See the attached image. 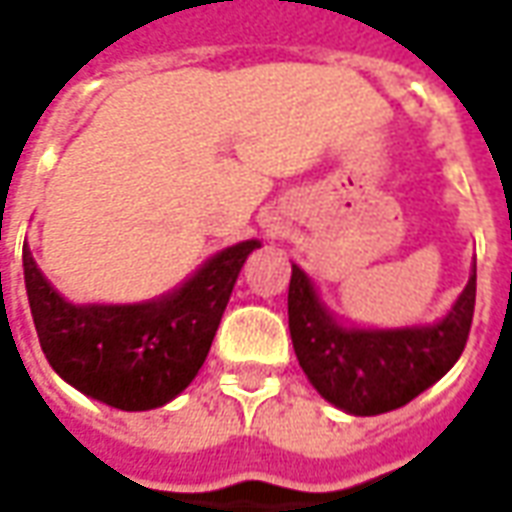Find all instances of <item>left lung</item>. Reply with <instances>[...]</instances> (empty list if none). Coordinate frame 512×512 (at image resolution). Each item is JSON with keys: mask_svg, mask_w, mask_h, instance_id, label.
<instances>
[{"mask_svg": "<svg viewBox=\"0 0 512 512\" xmlns=\"http://www.w3.org/2000/svg\"><path fill=\"white\" fill-rule=\"evenodd\" d=\"M477 297V267L447 317L436 325L364 331L342 328L322 306L308 275L292 264L289 333L311 386L355 416L408 405L447 375L466 347Z\"/></svg>", "mask_w": 512, "mask_h": 512, "instance_id": "8db88e82", "label": "left lung"}]
</instances>
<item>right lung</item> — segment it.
Listing matches in <instances>:
<instances>
[{
	"instance_id": "1",
	"label": "right lung",
	"mask_w": 512,
	"mask_h": 512,
	"mask_svg": "<svg viewBox=\"0 0 512 512\" xmlns=\"http://www.w3.org/2000/svg\"><path fill=\"white\" fill-rule=\"evenodd\" d=\"M259 239L220 250L170 295L134 306H74L24 242V284L52 369L74 389L121 411H151L187 389L204 366L242 264Z\"/></svg>"
}]
</instances>
